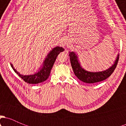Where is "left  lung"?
<instances>
[{
  "instance_id": "left-lung-1",
  "label": "left lung",
  "mask_w": 126,
  "mask_h": 126,
  "mask_svg": "<svg viewBox=\"0 0 126 126\" xmlns=\"http://www.w3.org/2000/svg\"><path fill=\"white\" fill-rule=\"evenodd\" d=\"M70 63L72 67L76 77L81 81L88 83H94L101 82L110 76L115 70L119 59V54L117 55L114 64L107 70L101 72H89L82 67L79 63L77 55L74 51H69Z\"/></svg>"
}]
</instances>
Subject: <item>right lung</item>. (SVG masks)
I'll return each mask as SVG.
<instances>
[{"instance_id": "obj_1", "label": "right lung", "mask_w": 126, "mask_h": 126, "mask_svg": "<svg viewBox=\"0 0 126 126\" xmlns=\"http://www.w3.org/2000/svg\"><path fill=\"white\" fill-rule=\"evenodd\" d=\"M64 49L62 47H54L49 52V53L45 58L43 64L38 69V70L35 73L30 75H24L17 72L15 68L13 66V64L11 63V66L13 70L21 77L23 80L27 83L30 84H37L45 81L48 79L50 75V72L53 67L56 58L58 56L59 53L63 51Z\"/></svg>"}]
</instances>
